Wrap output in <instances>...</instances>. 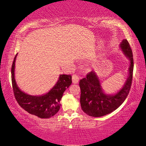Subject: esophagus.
<instances>
[{
    "instance_id": "esophagus-1",
    "label": "esophagus",
    "mask_w": 146,
    "mask_h": 146,
    "mask_svg": "<svg viewBox=\"0 0 146 146\" xmlns=\"http://www.w3.org/2000/svg\"><path fill=\"white\" fill-rule=\"evenodd\" d=\"M79 76L78 75H73L72 76V80H73V82L74 84H77L79 81Z\"/></svg>"
}]
</instances>
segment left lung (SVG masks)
Instances as JSON below:
<instances>
[{
  "instance_id": "obj_1",
  "label": "left lung",
  "mask_w": 146,
  "mask_h": 146,
  "mask_svg": "<svg viewBox=\"0 0 146 146\" xmlns=\"http://www.w3.org/2000/svg\"><path fill=\"white\" fill-rule=\"evenodd\" d=\"M119 47L123 55L129 59V66L126 80L117 93L112 95L106 93L101 86L99 78L94 71H91L86 78L79 82L81 108L91 117H100L110 114L124 102L129 92L134 67L132 51L126 39L122 41Z\"/></svg>"
}]
</instances>
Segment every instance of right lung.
I'll return each instance as SVG.
<instances>
[{
  "label": "right lung",
  "mask_w": 146,
  "mask_h": 146,
  "mask_svg": "<svg viewBox=\"0 0 146 146\" xmlns=\"http://www.w3.org/2000/svg\"><path fill=\"white\" fill-rule=\"evenodd\" d=\"M17 55L18 53L15 56L11 67L12 86L17 102L26 111L39 118H49L53 117L60 110V101L64 92L72 83L71 75H60L57 82L48 93L42 95H30L19 88L15 78Z\"/></svg>",
  "instance_id": "1"
}]
</instances>
